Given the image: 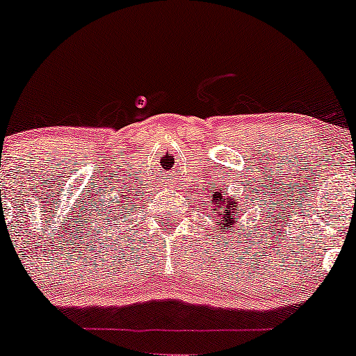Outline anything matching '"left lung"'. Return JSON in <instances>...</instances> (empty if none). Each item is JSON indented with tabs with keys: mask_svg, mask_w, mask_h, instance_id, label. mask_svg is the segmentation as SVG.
I'll list each match as a JSON object with an SVG mask.
<instances>
[{
	"mask_svg": "<svg viewBox=\"0 0 356 356\" xmlns=\"http://www.w3.org/2000/svg\"><path fill=\"white\" fill-rule=\"evenodd\" d=\"M229 204H227V206H226V214H224V219H227V218H229V220L232 219V214H229V211L231 212H234V206H232V209H229ZM231 222H232V220H231Z\"/></svg>",
	"mask_w": 356,
	"mask_h": 356,
	"instance_id": "left-lung-1",
	"label": "left lung"
}]
</instances>
